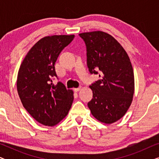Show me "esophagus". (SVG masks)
<instances>
[{"label": "esophagus", "mask_w": 159, "mask_h": 159, "mask_svg": "<svg viewBox=\"0 0 159 159\" xmlns=\"http://www.w3.org/2000/svg\"><path fill=\"white\" fill-rule=\"evenodd\" d=\"M82 89V87H79V88H75L74 89V90L75 91V92H78V91H80V90Z\"/></svg>", "instance_id": "34e87169"}]
</instances>
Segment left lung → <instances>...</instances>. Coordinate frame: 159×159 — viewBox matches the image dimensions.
Returning <instances> with one entry per match:
<instances>
[{
	"label": "left lung",
	"mask_w": 159,
	"mask_h": 159,
	"mask_svg": "<svg viewBox=\"0 0 159 159\" xmlns=\"http://www.w3.org/2000/svg\"><path fill=\"white\" fill-rule=\"evenodd\" d=\"M87 48V64L101 79L90 86L91 114L105 124L118 121L127 111L134 91V72L127 52L109 34L101 31L79 34Z\"/></svg>",
	"instance_id": "obj_1"
}]
</instances>
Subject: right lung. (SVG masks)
Instances as JSON below:
<instances>
[{
    "label": "right lung",
    "mask_w": 159,
    "mask_h": 159,
    "mask_svg": "<svg viewBox=\"0 0 159 159\" xmlns=\"http://www.w3.org/2000/svg\"><path fill=\"white\" fill-rule=\"evenodd\" d=\"M75 35H52L40 39L21 63L17 76L19 96L27 112L39 123L54 126L68 114L73 103V91L62 82L55 85V64L61 52Z\"/></svg>",
    "instance_id": "add662e5"
}]
</instances>
